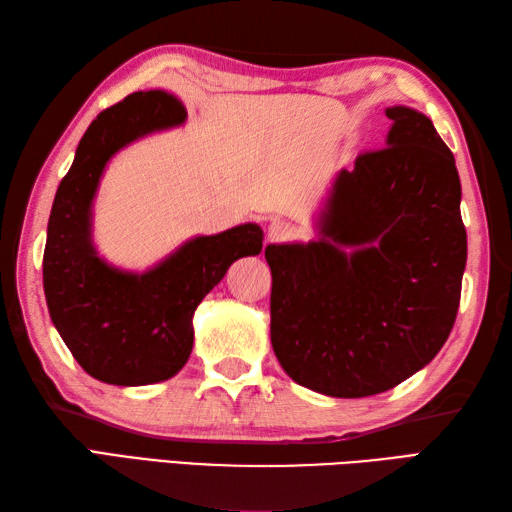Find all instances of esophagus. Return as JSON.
<instances>
[{"instance_id":"obj_1","label":"esophagus","mask_w":512,"mask_h":512,"mask_svg":"<svg viewBox=\"0 0 512 512\" xmlns=\"http://www.w3.org/2000/svg\"><path fill=\"white\" fill-rule=\"evenodd\" d=\"M295 235V228L286 220H275L268 226V239L270 242H288V239Z\"/></svg>"}]
</instances>
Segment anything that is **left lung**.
<instances>
[{"label":"left lung","instance_id":"obj_1","mask_svg":"<svg viewBox=\"0 0 512 512\" xmlns=\"http://www.w3.org/2000/svg\"><path fill=\"white\" fill-rule=\"evenodd\" d=\"M387 118V147L336 178L319 242L266 246L273 350L295 383L334 398L383 394L416 374L460 308L455 158L424 114L389 107Z\"/></svg>","mask_w":512,"mask_h":512}]
</instances>
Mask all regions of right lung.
<instances>
[{
	"label": "right lung",
	"instance_id": "add662e5",
	"mask_svg": "<svg viewBox=\"0 0 512 512\" xmlns=\"http://www.w3.org/2000/svg\"><path fill=\"white\" fill-rule=\"evenodd\" d=\"M184 118V105L165 90L125 96L94 118L54 195L43 250L50 319L76 363L103 383L136 387L176 376L193 347L195 308L235 259L262 250V228L242 224L191 239L143 275L121 273L96 257L90 206L105 162L132 140Z\"/></svg>",
	"mask_w": 512,
	"mask_h": 512
}]
</instances>
